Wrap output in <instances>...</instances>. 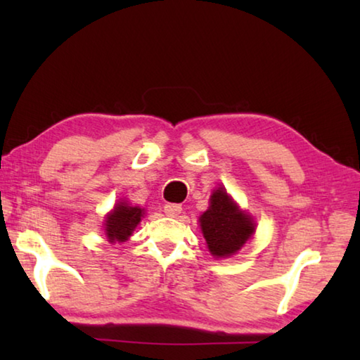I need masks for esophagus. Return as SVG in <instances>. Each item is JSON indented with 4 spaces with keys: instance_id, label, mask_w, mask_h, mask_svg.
I'll list each match as a JSON object with an SVG mask.
<instances>
[{
    "instance_id": "1",
    "label": "esophagus",
    "mask_w": 360,
    "mask_h": 360,
    "mask_svg": "<svg viewBox=\"0 0 360 360\" xmlns=\"http://www.w3.org/2000/svg\"><path fill=\"white\" fill-rule=\"evenodd\" d=\"M163 211H165V214L169 217H176L182 211V206L181 205H176V203H167L163 206Z\"/></svg>"
}]
</instances>
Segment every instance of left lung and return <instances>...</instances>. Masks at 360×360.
Returning a JSON list of instances; mask_svg holds the SVG:
<instances>
[{"mask_svg":"<svg viewBox=\"0 0 360 360\" xmlns=\"http://www.w3.org/2000/svg\"><path fill=\"white\" fill-rule=\"evenodd\" d=\"M200 227L208 249L216 257H229L240 251L255 231L251 217L236 208L222 187L211 195V205L200 217Z\"/></svg>","mask_w":360,"mask_h":360,"instance_id":"8db88e82","label":"left lung"}]
</instances>
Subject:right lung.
Instances as JSON below:
<instances>
[{
    "label": "right lung",
    "mask_w": 360,
    "mask_h": 360,
    "mask_svg": "<svg viewBox=\"0 0 360 360\" xmlns=\"http://www.w3.org/2000/svg\"><path fill=\"white\" fill-rule=\"evenodd\" d=\"M143 210L138 206L119 203L114 211L106 217V235L111 243L125 241L131 235L143 217Z\"/></svg>",
    "instance_id": "1"
}]
</instances>
